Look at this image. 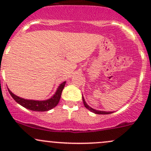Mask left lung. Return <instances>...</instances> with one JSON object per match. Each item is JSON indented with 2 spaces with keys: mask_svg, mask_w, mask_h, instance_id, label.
<instances>
[{
  "mask_svg": "<svg viewBox=\"0 0 151 151\" xmlns=\"http://www.w3.org/2000/svg\"><path fill=\"white\" fill-rule=\"evenodd\" d=\"M82 100H83V103H84V107H85L87 109H88L89 110H90L91 112H94V113H95V114H99V115H107V114H111V113H112V112H105V111L96 110H94V109L92 108V107H89V106L88 105H87V103H86L85 100H84V99L83 95H82Z\"/></svg>",
  "mask_w": 151,
  "mask_h": 151,
  "instance_id": "left-lung-1",
  "label": "left lung"
}]
</instances>
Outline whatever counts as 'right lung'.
Listing matches in <instances>:
<instances>
[{"instance_id": "right-lung-1", "label": "right lung", "mask_w": 151, "mask_h": 151, "mask_svg": "<svg viewBox=\"0 0 151 151\" xmlns=\"http://www.w3.org/2000/svg\"><path fill=\"white\" fill-rule=\"evenodd\" d=\"M65 84L66 82H62L59 86L55 94L51 98L43 101L26 100V99L21 98V97L15 95L9 89H8V92H9L11 97L14 99V100L16 102H18L19 105L24 107L25 108L33 111H37V112H45V111H48L51 110V109L54 108V107H55L58 105L59 100H60L61 94H62V90L64 89V86H65Z\"/></svg>"}]
</instances>
